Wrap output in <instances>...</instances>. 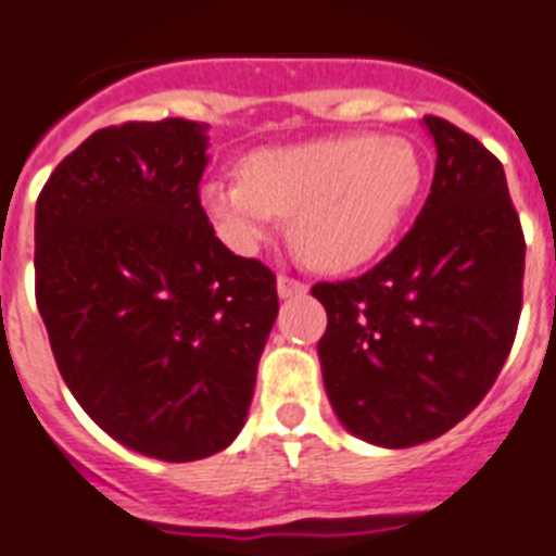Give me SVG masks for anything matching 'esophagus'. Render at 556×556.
I'll return each instance as SVG.
<instances>
[{"label": "esophagus", "mask_w": 556, "mask_h": 556, "mask_svg": "<svg viewBox=\"0 0 556 556\" xmlns=\"http://www.w3.org/2000/svg\"><path fill=\"white\" fill-rule=\"evenodd\" d=\"M277 291L282 300H291V296H302V293L307 291V286L302 282V279H293V277H288V274H279Z\"/></svg>", "instance_id": "1"}]
</instances>
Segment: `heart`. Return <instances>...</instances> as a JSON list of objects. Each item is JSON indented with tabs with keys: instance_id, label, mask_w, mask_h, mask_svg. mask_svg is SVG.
<instances>
[{
	"instance_id": "b5f03b06",
	"label": "heart",
	"mask_w": 556,
	"mask_h": 556,
	"mask_svg": "<svg viewBox=\"0 0 556 556\" xmlns=\"http://www.w3.org/2000/svg\"><path fill=\"white\" fill-rule=\"evenodd\" d=\"M424 186V161L407 138L336 135L251 152L240 180L203 186V206L237 251H254L291 217V242L307 265L353 270L393 242Z\"/></svg>"
}]
</instances>
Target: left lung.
Here are the masks:
<instances>
[{"label": "left lung", "mask_w": 556, "mask_h": 556, "mask_svg": "<svg viewBox=\"0 0 556 556\" xmlns=\"http://www.w3.org/2000/svg\"><path fill=\"white\" fill-rule=\"evenodd\" d=\"M438 161L404 240L367 274L311 288L339 421L379 446L444 435L478 407L515 344L526 240L503 163L478 138L427 115Z\"/></svg>", "instance_id": "obj_1"}]
</instances>
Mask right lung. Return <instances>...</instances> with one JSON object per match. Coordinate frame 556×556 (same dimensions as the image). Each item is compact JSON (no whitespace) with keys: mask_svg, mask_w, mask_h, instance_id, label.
<instances>
[{"mask_svg":"<svg viewBox=\"0 0 556 556\" xmlns=\"http://www.w3.org/2000/svg\"><path fill=\"white\" fill-rule=\"evenodd\" d=\"M206 127L127 121L70 152L36 200V305L64 384L149 458L226 450L277 319V277L214 237Z\"/></svg>","mask_w":556,"mask_h":556,"instance_id":"add662e5","label":"right lung"}]
</instances>
